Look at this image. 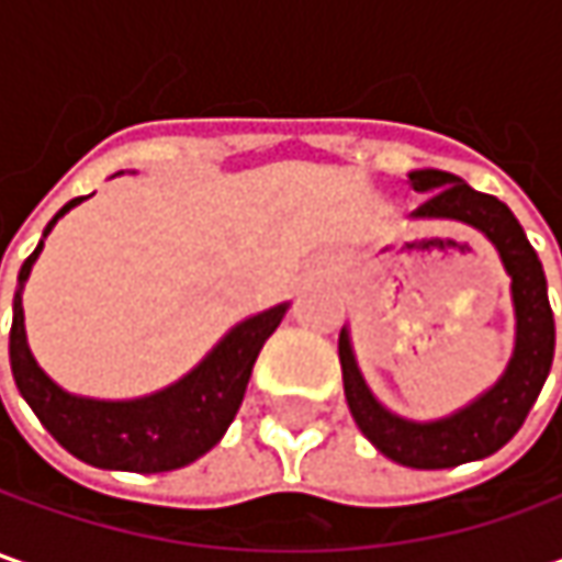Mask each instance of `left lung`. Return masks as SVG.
<instances>
[{
  "mask_svg": "<svg viewBox=\"0 0 562 562\" xmlns=\"http://www.w3.org/2000/svg\"><path fill=\"white\" fill-rule=\"evenodd\" d=\"M409 187L428 196L413 212L416 222H460L485 234L497 249L509 274V300L516 318V340L504 375L472 403L441 419L416 422L391 413L372 394L359 372L350 328H340L337 357L344 372L347 406L359 431L375 443L387 460L413 469H450V465L485 460L522 428V422L541 394L553 362V313L548 303V278L538 252L516 215L497 196L479 193L463 178L419 168L409 171Z\"/></svg>",
  "mask_w": 562,
  "mask_h": 562,
  "instance_id": "8db88e82",
  "label": "left lung"
}]
</instances>
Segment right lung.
I'll return each mask as SVG.
<instances>
[{
	"mask_svg": "<svg viewBox=\"0 0 562 562\" xmlns=\"http://www.w3.org/2000/svg\"><path fill=\"white\" fill-rule=\"evenodd\" d=\"M80 200H71L55 212V218L43 231L49 237L55 222L71 212ZM43 240L36 244L24 266L18 271V291L11 303L9 357L11 375L21 397L31 403L36 419L77 460L112 469V472H171L190 465L209 453L225 438L227 425L234 422L252 362L262 344L281 325L291 303H278L271 310L249 315L237 322L209 353H205L184 378L134 400H99L80 397L55 384L33 359L27 331H24V284L31 278L33 262L43 252Z\"/></svg>",
	"mask_w": 562,
	"mask_h": 562,
	"instance_id": "right-lung-1",
	"label": "right lung"
}]
</instances>
